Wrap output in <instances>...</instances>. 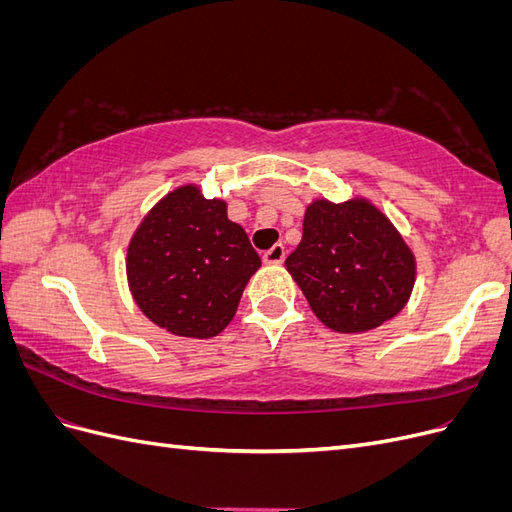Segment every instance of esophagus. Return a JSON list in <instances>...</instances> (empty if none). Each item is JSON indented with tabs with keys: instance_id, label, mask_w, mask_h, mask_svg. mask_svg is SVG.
I'll list each match as a JSON object with an SVG mask.
<instances>
[{
	"instance_id": "1",
	"label": "esophagus",
	"mask_w": 512,
	"mask_h": 512,
	"mask_svg": "<svg viewBox=\"0 0 512 512\" xmlns=\"http://www.w3.org/2000/svg\"><path fill=\"white\" fill-rule=\"evenodd\" d=\"M284 258H286V247L282 243H275L271 250L262 254V260H265L267 265H280V262H284Z\"/></svg>"
}]
</instances>
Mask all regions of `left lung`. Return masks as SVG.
Listing matches in <instances>:
<instances>
[{
    "mask_svg": "<svg viewBox=\"0 0 512 512\" xmlns=\"http://www.w3.org/2000/svg\"><path fill=\"white\" fill-rule=\"evenodd\" d=\"M286 269L318 320L337 333H363L397 316L416 277L410 247L365 198L314 200Z\"/></svg>",
    "mask_w": 512,
    "mask_h": 512,
    "instance_id": "obj_1",
    "label": "left lung"
}]
</instances>
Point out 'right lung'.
<instances>
[{"instance_id":"add662e5","label":"right lung","mask_w":512,"mask_h":512,"mask_svg":"<svg viewBox=\"0 0 512 512\" xmlns=\"http://www.w3.org/2000/svg\"><path fill=\"white\" fill-rule=\"evenodd\" d=\"M260 256L226 203L183 185L153 207L128 245V282L141 312L179 337L226 329Z\"/></svg>"}]
</instances>
